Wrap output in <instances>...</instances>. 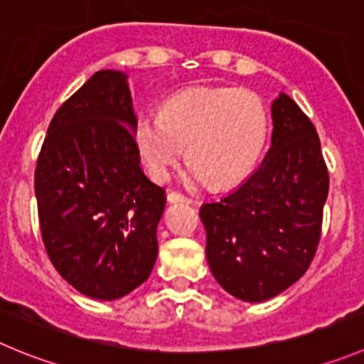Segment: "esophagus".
I'll use <instances>...</instances> for the list:
<instances>
[{
    "mask_svg": "<svg viewBox=\"0 0 364 364\" xmlns=\"http://www.w3.org/2000/svg\"><path fill=\"white\" fill-rule=\"evenodd\" d=\"M166 199H168V201L171 203H190V199L186 198L185 193H181V192H168V196H166Z\"/></svg>",
    "mask_w": 364,
    "mask_h": 364,
    "instance_id": "esophagus-1",
    "label": "esophagus"
}]
</instances>
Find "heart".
<instances>
[{
    "instance_id": "1",
    "label": "heart",
    "mask_w": 364,
    "mask_h": 364,
    "mask_svg": "<svg viewBox=\"0 0 364 364\" xmlns=\"http://www.w3.org/2000/svg\"><path fill=\"white\" fill-rule=\"evenodd\" d=\"M269 114L262 97L246 87H193L171 97L159 118L134 125V144L149 176L165 181L183 147L196 179L224 188L253 171L266 147Z\"/></svg>"
}]
</instances>
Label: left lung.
<instances>
[{
  "mask_svg": "<svg viewBox=\"0 0 364 364\" xmlns=\"http://www.w3.org/2000/svg\"><path fill=\"white\" fill-rule=\"evenodd\" d=\"M271 113L273 136L262 165L226 198L199 210L210 269L224 291L244 301L269 300L309 269L328 196L312 122L284 93Z\"/></svg>",
  "mask_w": 364,
  "mask_h": 364,
  "instance_id": "1",
  "label": "left lung"
}]
</instances>
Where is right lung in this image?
I'll return each mask as SVG.
<instances>
[{
  "label": "right lung",
  "instance_id": "obj_1",
  "mask_svg": "<svg viewBox=\"0 0 364 364\" xmlns=\"http://www.w3.org/2000/svg\"><path fill=\"white\" fill-rule=\"evenodd\" d=\"M127 77L102 70L53 114L36 165L44 250L79 293L117 300L158 257L165 190L144 174Z\"/></svg>",
  "mask_w": 364,
  "mask_h": 364
}]
</instances>
